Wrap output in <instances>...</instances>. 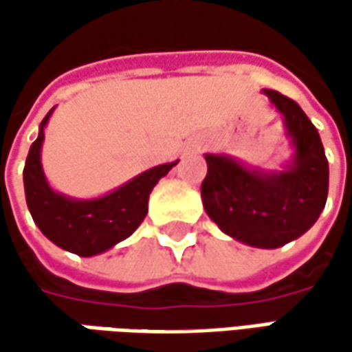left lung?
<instances>
[{
  "instance_id": "left-lung-1",
  "label": "left lung",
  "mask_w": 352,
  "mask_h": 352,
  "mask_svg": "<svg viewBox=\"0 0 352 352\" xmlns=\"http://www.w3.org/2000/svg\"><path fill=\"white\" fill-rule=\"evenodd\" d=\"M284 117L294 144L292 164L282 172L245 168L235 158L206 155L201 182L204 210L236 241L278 249L302 236L318 221L329 190V164L318 129L298 103L274 89H263Z\"/></svg>"
}]
</instances>
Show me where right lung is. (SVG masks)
Wrapping results in <instances>:
<instances>
[{"label": "right lung", "instance_id": "obj_1", "mask_svg": "<svg viewBox=\"0 0 352 352\" xmlns=\"http://www.w3.org/2000/svg\"><path fill=\"white\" fill-rule=\"evenodd\" d=\"M52 111L54 107L43 119L23 170L27 206L34 223L54 245L78 256H94L135 233L148 211L153 188L178 160L146 170L103 197L74 199L62 196L48 186L41 164L45 127Z\"/></svg>", "mask_w": 352, "mask_h": 352}]
</instances>
